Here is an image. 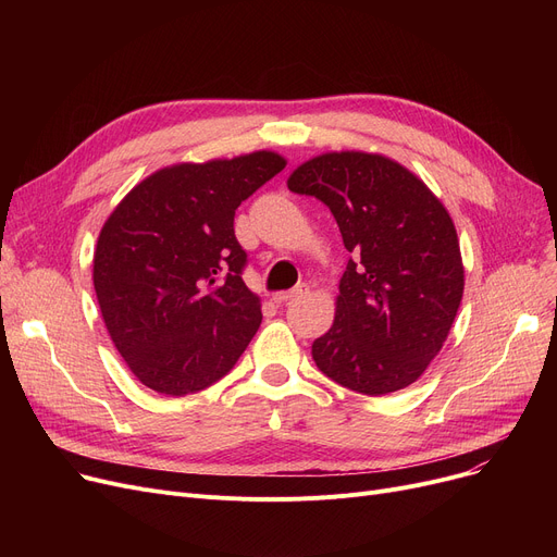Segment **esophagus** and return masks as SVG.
<instances>
[{
	"instance_id": "esophagus-1",
	"label": "esophagus",
	"mask_w": 557,
	"mask_h": 557,
	"mask_svg": "<svg viewBox=\"0 0 557 557\" xmlns=\"http://www.w3.org/2000/svg\"><path fill=\"white\" fill-rule=\"evenodd\" d=\"M302 294H307V286H305V284H300V286H296V288H290V290H280V294L273 296V300H275L277 305H284V302H290V300L300 298Z\"/></svg>"
}]
</instances>
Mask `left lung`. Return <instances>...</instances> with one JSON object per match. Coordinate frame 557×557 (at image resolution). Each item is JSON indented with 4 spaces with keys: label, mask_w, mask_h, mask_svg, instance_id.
I'll return each instance as SVG.
<instances>
[{
    "label": "left lung",
    "mask_w": 557,
    "mask_h": 557,
    "mask_svg": "<svg viewBox=\"0 0 557 557\" xmlns=\"http://www.w3.org/2000/svg\"><path fill=\"white\" fill-rule=\"evenodd\" d=\"M332 210L349 257L336 315L311 357L332 382L388 395L418 382L441 352L462 300L465 269L445 205L399 162L323 153L286 181Z\"/></svg>",
    "instance_id": "left-lung-1"
}]
</instances>
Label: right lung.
<instances>
[{
  "mask_svg": "<svg viewBox=\"0 0 557 557\" xmlns=\"http://www.w3.org/2000/svg\"><path fill=\"white\" fill-rule=\"evenodd\" d=\"M286 166L273 151L164 166L135 185L101 227L95 290L108 334L156 393L212 386L261 323L242 280L234 210Z\"/></svg>",
  "mask_w": 557,
  "mask_h": 557,
  "instance_id": "1",
  "label": "right lung"
}]
</instances>
